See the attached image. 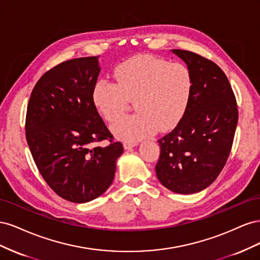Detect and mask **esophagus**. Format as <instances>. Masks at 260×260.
I'll use <instances>...</instances> for the list:
<instances>
[{"label":"esophagus","mask_w":260,"mask_h":260,"mask_svg":"<svg viewBox=\"0 0 260 260\" xmlns=\"http://www.w3.org/2000/svg\"><path fill=\"white\" fill-rule=\"evenodd\" d=\"M136 145H138L137 142H123L124 149H131V148L135 147Z\"/></svg>","instance_id":"1"}]
</instances>
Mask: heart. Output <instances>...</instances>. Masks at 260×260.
<instances>
[{
	"label": "heart",
	"instance_id": "b5f03b06",
	"mask_svg": "<svg viewBox=\"0 0 260 260\" xmlns=\"http://www.w3.org/2000/svg\"><path fill=\"white\" fill-rule=\"evenodd\" d=\"M116 81L100 79L93 89V101L109 122H115L136 99L138 113L113 125L115 135L138 141L158 129L167 131L182 119L193 93V76L187 66L153 56L136 55L115 69Z\"/></svg>",
	"mask_w": 260,
	"mask_h": 260
}]
</instances>
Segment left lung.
<instances>
[{"instance_id":"8db88e82","label":"left lung","mask_w":260,"mask_h":260,"mask_svg":"<svg viewBox=\"0 0 260 260\" xmlns=\"http://www.w3.org/2000/svg\"><path fill=\"white\" fill-rule=\"evenodd\" d=\"M193 76V93L182 119L158 140L156 176L179 194L201 192L217 179L230 155L239 112L231 84L214 61L172 50Z\"/></svg>"}]
</instances>
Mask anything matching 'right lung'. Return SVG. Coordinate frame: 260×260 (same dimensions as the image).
I'll return each instance as SVG.
<instances>
[{"label": "right lung", "mask_w": 260, "mask_h": 260, "mask_svg": "<svg viewBox=\"0 0 260 260\" xmlns=\"http://www.w3.org/2000/svg\"><path fill=\"white\" fill-rule=\"evenodd\" d=\"M99 56L69 59L46 72L31 92L26 139L41 176L60 198L86 203L111 186L123 153L100 116L93 89ZM107 139V147L94 146Z\"/></svg>", "instance_id": "obj_1"}]
</instances>
